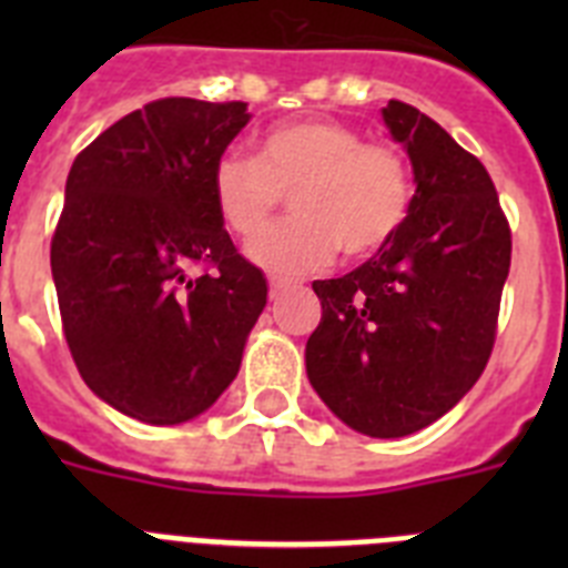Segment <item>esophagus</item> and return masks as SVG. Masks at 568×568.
Listing matches in <instances>:
<instances>
[{"label":"esophagus","mask_w":568,"mask_h":568,"mask_svg":"<svg viewBox=\"0 0 568 568\" xmlns=\"http://www.w3.org/2000/svg\"><path fill=\"white\" fill-rule=\"evenodd\" d=\"M290 287H293V281H287V278H270V295H273V298H278L281 293H287Z\"/></svg>","instance_id":"34e87169"}]
</instances>
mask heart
Wrapping results in <instances>:
<instances>
[{
    "label": "heart",
    "mask_w": 568,
    "mask_h": 568,
    "mask_svg": "<svg viewBox=\"0 0 568 568\" xmlns=\"http://www.w3.org/2000/svg\"><path fill=\"white\" fill-rule=\"evenodd\" d=\"M215 213L241 241L258 239L290 193L293 219L270 230L253 258L275 273H313L335 253L349 261L381 253L406 224L413 173L404 153L364 142L349 124L295 119L267 128L258 150H227L210 173Z\"/></svg>",
    "instance_id": "b5f03b06"
}]
</instances>
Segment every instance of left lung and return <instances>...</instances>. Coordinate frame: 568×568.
<instances>
[{"label": "left lung", "mask_w": 568, "mask_h": 568, "mask_svg": "<svg viewBox=\"0 0 568 568\" xmlns=\"http://www.w3.org/2000/svg\"><path fill=\"white\" fill-rule=\"evenodd\" d=\"M418 190L389 244L341 278L313 281L321 321L307 375L355 433L404 438L469 393L495 346L511 230L480 159L413 104L384 108Z\"/></svg>", "instance_id": "left-lung-1"}]
</instances>
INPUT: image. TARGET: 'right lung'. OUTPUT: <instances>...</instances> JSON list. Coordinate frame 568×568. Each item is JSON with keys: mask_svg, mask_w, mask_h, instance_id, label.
I'll return each instance as SVG.
<instances>
[{"mask_svg": "<svg viewBox=\"0 0 568 568\" xmlns=\"http://www.w3.org/2000/svg\"><path fill=\"white\" fill-rule=\"evenodd\" d=\"M244 102L155 99L97 135L68 173L50 241L79 375L144 424H184L233 384L267 278L235 250L210 173Z\"/></svg>", "mask_w": 568, "mask_h": 568, "instance_id": "add662e5", "label": "right lung"}]
</instances>
